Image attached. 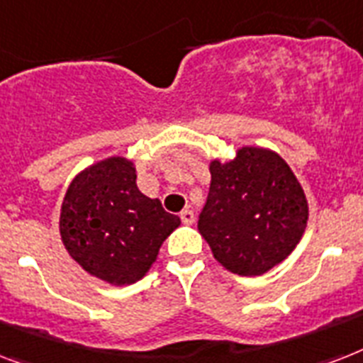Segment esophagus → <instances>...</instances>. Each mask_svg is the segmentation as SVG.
Instances as JSON below:
<instances>
[{
	"instance_id": "esophagus-1",
	"label": "esophagus",
	"mask_w": 363,
	"mask_h": 363,
	"mask_svg": "<svg viewBox=\"0 0 363 363\" xmlns=\"http://www.w3.org/2000/svg\"><path fill=\"white\" fill-rule=\"evenodd\" d=\"M181 220H182V223H186V225H190V223H194L196 216H194V212H191L190 208H184V211L181 212Z\"/></svg>"
}]
</instances>
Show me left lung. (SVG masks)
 Here are the masks:
<instances>
[{"instance_id":"8db88e82","label":"left lung","mask_w":363,"mask_h":363,"mask_svg":"<svg viewBox=\"0 0 363 363\" xmlns=\"http://www.w3.org/2000/svg\"><path fill=\"white\" fill-rule=\"evenodd\" d=\"M211 188L197 229L223 268L261 276L298 246L308 225V199L276 151L244 145L235 158L208 164Z\"/></svg>"}]
</instances>
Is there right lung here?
Here are the masks:
<instances>
[{"mask_svg": "<svg viewBox=\"0 0 363 363\" xmlns=\"http://www.w3.org/2000/svg\"><path fill=\"white\" fill-rule=\"evenodd\" d=\"M135 179L134 162L126 156L96 162L72 179L59 214L70 257L93 278L117 287L140 281L181 225L160 199L141 194Z\"/></svg>", "mask_w": 363, "mask_h": 363, "instance_id": "right-lung-1", "label": "right lung"}]
</instances>
